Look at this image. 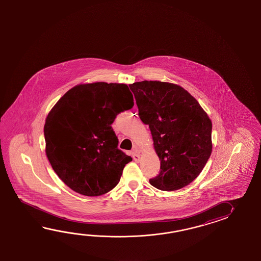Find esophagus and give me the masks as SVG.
<instances>
[{
    "label": "esophagus",
    "instance_id": "esophagus-1",
    "mask_svg": "<svg viewBox=\"0 0 261 261\" xmlns=\"http://www.w3.org/2000/svg\"><path fill=\"white\" fill-rule=\"evenodd\" d=\"M132 155H133V160H134V161H140V155L137 153V151H133V152H132Z\"/></svg>",
    "mask_w": 261,
    "mask_h": 261
}]
</instances>
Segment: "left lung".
<instances>
[{
	"mask_svg": "<svg viewBox=\"0 0 261 261\" xmlns=\"http://www.w3.org/2000/svg\"><path fill=\"white\" fill-rule=\"evenodd\" d=\"M129 89L161 161V172L149 183L163 191L188 186L211 155L210 118L194 97L175 84L145 80Z\"/></svg>",
	"mask_w": 261,
	"mask_h": 261,
	"instance_id": "1",
	"label": "left lung"
}]
</instances>
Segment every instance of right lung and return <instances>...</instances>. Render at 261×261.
<instances>
[{
    "instance_id": "obj_1",
    "label": "right lung",
    "mask_w": 261,
    "mask_h": 261,
    "mask_svg": "<svg viewBox=\"0 0 261 261\" xmlns=\"http://www.w3.org/2000/svg\"><path fill=\"white\" fill-rule=\"evenodd\" d=\"M133 106L127 85L97 82L75 86L52 108L44 127L45 153L70 189L95 197L117 186L133 159L117 148L111 125Z\"/></svg>"
}]
</instances>
